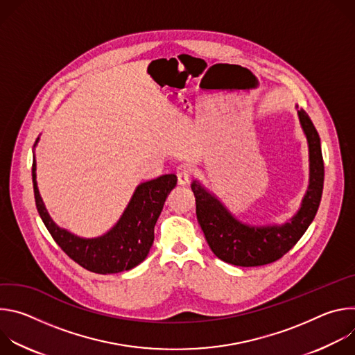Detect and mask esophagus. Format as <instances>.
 Listing matches in <instances>:
<instances>
[{
	"label": "esophagus",
	"mask_w": 355,
	"mask_h": 355,
	"mask_svg": "<svg viewBox=\"0 0 355 355\" xmlns=\"http://www.w3.org/2000/svg\"><path fill=\"white\" fill-rule=\"evenodd\" d=\"M177 177H178V184L185 187L191 181V170L188 167H185V166H180L177 168Z\"/></svg>",
	"instance_id": "34e87169"
}]
</instances>
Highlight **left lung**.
Here are the masks:
<instances>
[{"label": "left lung", "mask_w": 355, "mask_h": 355, "mask_svg": "<svg viewBox=\"0 0 355 355\" xmlns=\"http://www.w3.org/2000/svg\"><path fill=\"white\" fill-rule=\"evenodd\" d=\"M296 110L309 147V187L299 211L288 222L266 226L243 223L212 191L196 180L191 184L198 222L214 254L225 263L257 267L279 260L308 230L318 214L324 181L320 137L309 115L297 105Z\"/></svg>", "instance_id": "8db88e82"}]
</instances>
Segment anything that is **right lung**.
Returning a JSON list of instances; mask_svg holds the SVG:
<instances>
[{
	"mask_svg": "<svg viewBox=\"0 0 355 355\" xmlns=\"http://www.w3.org/2000/svg\"><path fill=\"white\" fill-rule=\"evenodd\" d=\"M39 137L33 147H36ZM32 181L37 212L55 241L83 268L95 274H116L139 266L148 254L155 240V226L166 199L177 185L175 174H166L136 187L119 220L105 234L84 239L59 227L50 218L36 182L33 151Z\"/></svg>",
	"mask_w": 355,
	"mask_h": 355,
	"instance_id": "right-lung-1",
	"label": "right lung"
}]
</instances>
